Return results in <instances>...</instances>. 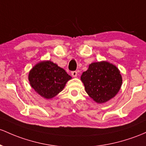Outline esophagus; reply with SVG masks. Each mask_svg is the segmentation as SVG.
<instances>
[{
    "mask_svg": "<svg viewBox=\"0 0 146 146\" xmlns=\"http://www.w3.org/2000/svg\"><path fill=\"white\" fill-rule=\"evenodd\" d=\"M71 75H72V76L74 77V78H76V77H77V76H78V72H77V71H72L71 72Z\"/></svg>",
    "mask_w": 146,
    "mask_h": 146,
    "instance_id": "obj_1",
    "label": "esophagus"
}]
</instances>
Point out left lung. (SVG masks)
<instances>
[{
    "label": "left lung",
    "mask_w": 146,
    "mask_h": 146,
    "mask_svg": "<svg viewBox=\"0 0 146 146\" xmlns=\"http://www.w3.org/2000/svg\"><path fill=\"white\" fill-rule=\"evenodd\" d=\"M80 79L89 96L98 104L114 98L123 83L119 69L107 61L91 63Z\"/></svg>",
    "instance_id": "left-lung-1"
}]
</instances>
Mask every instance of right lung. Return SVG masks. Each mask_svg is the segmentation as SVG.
Wrapping results in <instances>:
<instances>
[{"label": "right lung", "instance_id": "1", "mask_svg": "<svg viewBox=\"0 0 146 146\" xmlns=\"http://www.w3.org/2000/svg\"><path fill=\"white\" fill-rule=\"evenodd\" d=\"M71 78L64 68L50 60L36 64L28 74L31 87L46 99H51L60 94Z\"/></svg>", "mask_w": 146, "mask_h": 146}]
</instances>
